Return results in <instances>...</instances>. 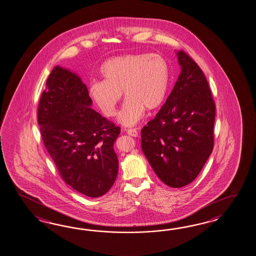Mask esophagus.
<instances>
[{
	"label": "esophagus",
	"mask_w": 256,
	"mask_h": 256,
	"mask_svg": "<svg viewBox=\"0 0 256 256\" xmlns=\"http://www.w3.org/2000/svg\"><path fill=\"white\" fill-rule=\"evenodd\" d=\"M126 133L131 136V137H138V131L136 128H131V130H128Z\"/></svg>",
	"instance_id": "34e87169"
}]
</instances>
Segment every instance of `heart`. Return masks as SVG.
Here are the masks:
<instances>
[{
  "label": "heart",
  "mask_w": 256,
  "mask_h": 256,
  "mask_svg": "<svg viewBox=\"0 0 256 256\" xmlns=\"http://www.w3.org/2000/svg\"><path fill=\"white\" fill-rule=\"evenodd\" d=\"M104 80L88 86V96L106 118L116 114L122 92L128 98L118 122L133 126L144 118L145 110L152 112L164 102L169 82L166 61L159 54H130L116 56L102 64Z\"/></svg>",
  "instance_id": "obj_1"
}]
</instances>
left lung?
Returning a JSON list of instances; mask_svg holds the SVG:
<instances>
[{"label":"left lung","mask_w":256,"mask_h":256,"mask_svg":"<svg viewBox=\"0 0 256 256\" xmlns=\"http://www.w3.org/2000/svg\"><path fill=\"white\" fill-rule=\"evenodd\" d=\"M180 74L156 118L142 130V148L150 166L169 187L197 178L214 147L216 104L199 66L176 52Z\"/></svg>","instance_id":"left-lung-1"}]
</instances>
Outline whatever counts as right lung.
Wrapping results in <instances>:
<instances>
[{
    "mask_svg": "<svg viewBox=\"0 0 256 256\" xmlns=\"http://www.w3.org/2000/svg\"><path fill=\"white\" fill-rule=\"evenodd\" d=\"M92 106L80 76L56 66L40 100L38 123L62 180L80 194L97 198L112 188L118 173L114 144L120 128Z\"/></svg>",
    "mask_w": 256,
    "mask_h": 256,
    "instance_id": "obj_1",
    "label": "right lung"
}]
</instances>
